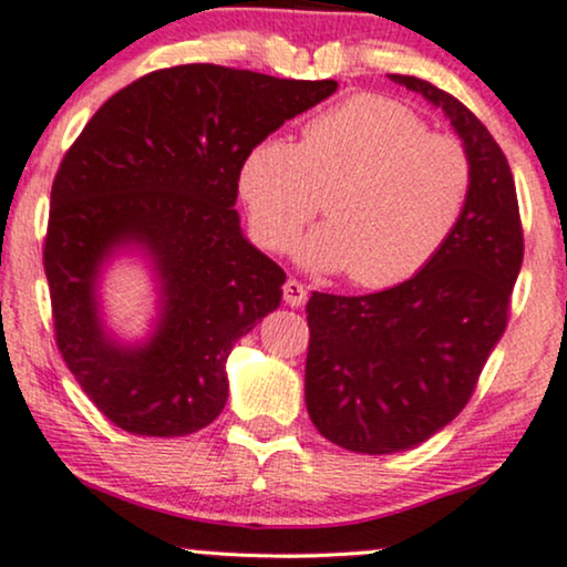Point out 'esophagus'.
<instances>
[{"instance_id": "34e87169", "label": "esophagus", "mask_w": 567, "mask_h": 567, "mask_svg": "<svg viewBox=\"0 0 567 567\" xmlns=\"http://www.w3.org/2000/svg\"><path fill=\"white\" fill-rule=\"evenodd\" d=\"M282 296H285V303L298 308V306L306 303L308 290H306L303 282H298V279H288V282L282 285Z\"/></svg>"}]
</instances>
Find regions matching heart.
<instances>
[{
  "label": "heart",
  "instance_id": "1",
  "mask_svg": "<svg viewBox=\"0 0 567 567\" xmlns=\"http://www.w3.org/2000/svg\"><path fill=\"white\" fill-rule=\"evenodd\" d=\"M240 196L261 246L285 250L324 196L329 221L300 261L361 288H392L426 269L468 209L474 164L453 135L429 133L405 104L363 93L313 114L303 138L267 135L240 164Z\"/></svg>",
  "mask_w": 567,
  "mask_h": 567
}]
</instances>
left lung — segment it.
Returning <instances> with one entry per match:
<instances>
[{"label":"left lung","mask_w":567,"mask_h":567,"mask_svg":"<svg viewBox=\"0 0 567 567\" xmlns=\"http://www.w3.org/2000/svg\"><path fill=\"white\" fill-rule=\"evenodd\" d=\"M390 81L444 112L474 164V190L453 238L415 277L369 296L308 298V415L329 442L367 455L411 450L463 411L505 332L523 264L513 172L492 133L429 81Z\"/></svg>","instance_id":"1"}]
</instances>
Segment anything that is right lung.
<instances>
[{
    "label": "right lung",
    "instance_id": "add662e5",
    "mask_svg": "<svg viewBox=\"0 0 567 567\" xmlns=\"http://www.w3.org/2000/svg\"><path fill=\"white\" fill-rule=\"evenodd\" d=\"M334 91L221 64L156 70L106 99L64 154L44 243L56 348L114 426L185 436L221 413L227 355L285 282L240 230V164ZM120 252H141L161 292L141 343L103 321L97 288Z\"/></svg>",
    "mask_w": 567,
    "mask_h": 567
}]
</instances>
